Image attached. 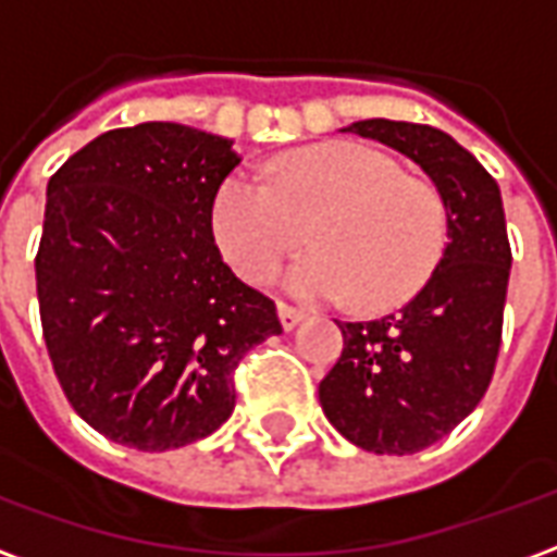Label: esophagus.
I'll list each match as a JSON object with an SVG mask.
<instances>
[{"label":"esophagus","instance_id":"esophagus-1","mask_svg":"<svg viewBox=\"0 0 557 557\" xmlns=\"http://www.w3.org/2000/svg\"><path fill=\"white\" fill-rule=\"evenodd\" d=\"M277 313H280V325L286 327V331H292V327H298V322H304L301 310H295V307H289V304H280Z\"/></svg>","mask_w":557,"mask_h":557}]
</instances>
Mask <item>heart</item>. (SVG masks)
<instances>
[{
  "label": "heart",
  "instance_id": "1",
  "mask_svg": "<svg viewBox=\"0 0 557 557\" xmlns=\"http://www.w3.org/2000/svg\"><path fill=\"white\" fill-rule=\"evenodd\" d=\"M283 289L298 301H346L385 310L409 301L447 247V206L430 182L406 175L385 151L325 143L283 158L271 175L235 170L211 206L220 250L244 280L265 283L304 242Z\"/></svg>",
  "mask_w": 557,
  "mask_h": 557
}]
</instances>
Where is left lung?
<instances>
[{
	"instance_id": "1",
	"label": "left lung",
	"mask_w": 557,
	"mask_h": 557,
	"mask_svg": "<svg viewBox=\"0 0 557 557\" xmlns=\"http://www.w3.org/2000/svg\"><path fill=\"white\" fill-rule=\"evenodd\" d=\"M397 148L447 206V247L399 313L337 322L343 355L319 382L325 418L370 454H418L478 409L502 346L510 242L502 190L478 158L438 127L367 119L343 127Z\"/></svg>"
}]
</instances>
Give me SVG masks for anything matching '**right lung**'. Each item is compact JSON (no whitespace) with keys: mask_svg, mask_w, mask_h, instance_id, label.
<instances>
[{"mask_svg":"<svg viewBox=\"0 0 557 557\" xmlns=\"http://www.w3.org/2000/svg\"><path fill=\"white\" fill-rule=\"evenodd\" d=\"M238 163L232 139L143 122L91 139L47 184L44 343L67 403L110 442L154 454L211 435L235 409V367L283 334L211 232Z\"/></svg>","mask_w":557,"mask_h":557,"instance_id":"right-lung-1","label":"right lung"}]
</instances>
